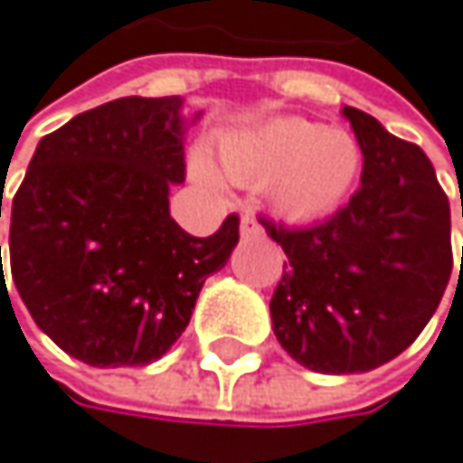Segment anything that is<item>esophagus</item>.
<instances>
[{"instance_id": "34e87169", "label": "esophagus", "mask_w": 463, "mask_h": 463, "mask_svg": "<svg viewBox=\"0 0 463 463\" xmlns=\"http://www.w3.org/2000/svg\"><path fill=\"white\" fill-rule=\"evenodd\" d=\"M240 232H242V237H257V234H262V226L250 213H245L242 221H240Z\"/></svg>"}]
</instances>
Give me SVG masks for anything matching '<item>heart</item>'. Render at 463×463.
<instances>
[{"instance_id": "1", "label": "heart", "mask_w": 463, "mask_h": 463, "mask_svg": "<svg viewBox=\"0 0 463 463\" xmlns=\"http://www.w3.org/2000/svg\"><path fill=\"white\" fill-rule=\"evenodd\" d=\"M362 154L348 132L326 129L312 121H279L260 135L223 143V168L240 182H270L279 210L287 215L326 213L348 193ZM203 182H218L206 159H195Z\"/></svg>"}]
</instances>
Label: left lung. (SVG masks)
Wrapping results in <instances>:
<instances>
[{"instance_id": "obj_1", "label": "left lung", "mask_w": 463, "mask_h": 463, "mask_svg": "<svg viewBox=\"0 0 463 463\" xmlns=\"http://www.w3.org/2000/svg\"><path fill=\"white\" fill-rule=\"evenodd\" d=\"M342 115L364 154L362 187L309 226L260 218L289 260L270 298L276 339L298 364L331 375L403 354L453 270L450 203L425 151L356 107Z\"/></svg>"}]
</instances>
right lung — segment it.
<instances>
[{
    "label": "right lung",
    "mask_w": 463,
    "mask_h": 463,
    "mask_svg": "<svg viewBox=\"0 0 463 463\" xmlns=\"http://www.w3.org/2000/svg\"><path fill=\"white\" fill-rule=\"evenodd\" d=\"M182 124L179 96L80 112L38 143L13 195V284L38 328L85 364L143 367L165 356L206 276L240 240L237 215L210 237L171 218L168 190L184 179Z\"/></svg>",
    "instance_id": "add662e5"
}]
</instances>
